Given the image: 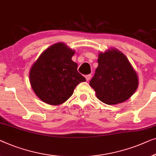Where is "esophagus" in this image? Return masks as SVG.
Instances as JSON below:
<instances>
[{
    "label": "esophagus",
    "instance_id": "obj_1",
    "mask_svg": "<svg viewBox=\"0 0 156 156\" xmlns=\"http://www.w3.org/2000/svg\"><path fill=\"white\" fill-rule=\"evenodd\" d=\"M91 78V74H88V75L85 76V78H86V80L88 81Z\"/></svg>",
    "mask_w": 156,
    "mask_h": 156
}]
</instances>
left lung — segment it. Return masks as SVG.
Instances as JSON below:
<instances>
[{
	"instance_id": "obj_1",
	"label": "left lung",
	"mask_w": 156,
	"mask_h": 156,
	"mask_svg": "<svg viewBox=\"0 0 156 156\" xmlns=\"http://www.w3.org/2000/svg\"><path fill=\"white\" fill-rule=\"evenodd\" d=\"M98 66L90 85L98 99L107 105L128 100L136 90L139 80L136 71L124 54L117 49L100 53Z\"/></svg>"
}]
</instances>
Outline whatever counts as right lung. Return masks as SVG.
I'll use <instances>...</instances> for the list:
<instances>
[{"label":"right lung","instance_id":"obj_1","mask_svg":"<svg viewBox=\"0 0 156 156\" xmlns=\"http://www.w3.org/2000/svg\"><path fill=\"white\" fill-rule=\"evenodd\" d=\"M75 51L64 44L51 46L41 54L30 72L31 86L43 102L58 105L73 95L74 89L86 80L71 60Z\"/></svg>","mask_w":156,"mask_h":156}]
</instances>
